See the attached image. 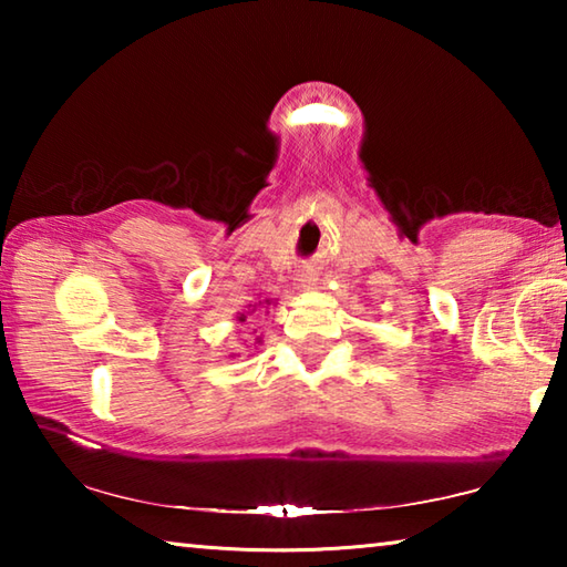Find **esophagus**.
I'll use <instances>...</instances> for the list:
<instances>
[{
	"label": "esophagus",
	"mask_w": 567,
	"mask_h": 567,
	"mask_svg": "<svg viewBox=\"0 0 567 567\" xmlns=\"http://www.w3.org/2000/svg\"><path fill=\"white\" fill-rule=\"evenodd\" d=\"M300 282H302V287H312L315 285V275L312 272H302L300 275Z\"/></svg>",
	"instance_id": "obj_1"
}]
</instances>
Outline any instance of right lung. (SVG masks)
Wrapping results in <instances>:
<instances>
[{
    "label": "right lung",
    "instance_id": "right-lung-1",
    "mask_svg": "<svg viewBox=\"0 0 567 567\" xmlns=\"http://www.w3.org/2000/svg\"><path fill=\"white\" fill-rule=\"evenodd\" d=\"M265 302L270 305V300H265ZM237 320H239V322H245V320H247V315H245V312H239V318H237Z\"/></svg>",
    "mask_w": 567,
    "mask_h": 567
}]
</instances>
